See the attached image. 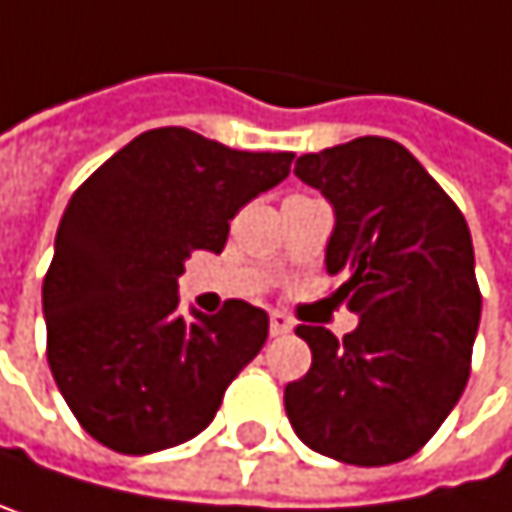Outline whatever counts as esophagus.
<instances>
[{
  "instance_id": "1",
  "label": "esophagus",
  "mask_w": 512,
  "mask_h": 512,
  "mask_svg": "<svg viewBox=\"0 0 512 512\" xmlns=\"http://www.w3.org/2000/svg\"><path fill=\"white\" fill-rule=\"evenodd\" d=\"M268 330H271V337H284V333L293 330V321L284 312H271L268 315Z\"/></svg>"
}]
</instances>
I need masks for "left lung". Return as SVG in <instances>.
I'll list each match as a JSON object with an SVG mask.
<instances>
[{"mask_svg": "<svg viewBox=\"0 0 512 512\" xmlns=\"http://www.w3.org/2000/svg\"><path fill=\"white\" fill-rule=\"evenodd\" d=\"M293 172L333 206L324 262L358 327L343 340L296 327L312 367L284 389L290 426L324 457L398 463L436 436L470 380L482 293L467 219L392 138L302 154Z\"/></svg>", "mask_w": 512, "mask_h": 512, "instance_id": "1", "label": "left lung"}]
</instances>
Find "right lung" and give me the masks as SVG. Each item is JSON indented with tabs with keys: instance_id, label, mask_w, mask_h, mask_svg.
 I'll list each match as a JSON object with an SVG mask.
<instances>
[{
	"instance_id": "obj_1",
	"label": "right lung",
	"mask_w": 512,
	"mask_h": 512,
	"mask_svg": "<svg viewBox=\"0 0 512 512\" xmlns=\"http://www.w3.org/2000/svg\"><path fill=\"white\" fill-rule=\"evenodd\" d=\"M293 154L234 151L182 126L141 132L76 188L42 281L49 367L86 433L120 454L182 445L213 423L259 355L268 315L244 299L191 321L179 275L222 253L244 203L287 179Z\"/></svg>"
}]
</instances>
